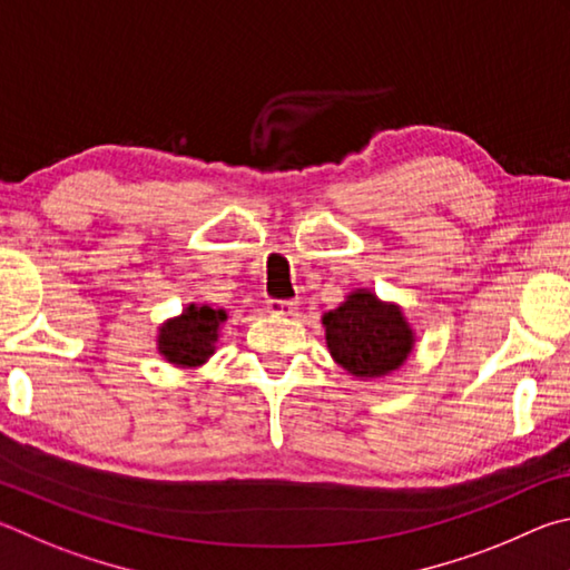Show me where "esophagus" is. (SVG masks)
<instances>
[{"instance_id":"esophagus-1","label":"esophagus","mask_w":570,"mask_h":570,"mask_svg":"<svg viewBox=\"0 0 570 570\" xmlns=\"http://www.w3.org/2000/svg\"><path fill=\"white\" fill-rule=\"evenodd\" d=\"M297 311H301V303H297V301H269L267 303V313H273V315L291 317Z\"/></svg>"}]
</instances>
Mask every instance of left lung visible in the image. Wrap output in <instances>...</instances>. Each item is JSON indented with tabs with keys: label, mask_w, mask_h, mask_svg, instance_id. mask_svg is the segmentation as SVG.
<instances>
[{
	"label": "left lung",
	"mask_w": 570,
	"mask_h": 570,
	"mask_svg": "<svg viewBox=\"0 0 570 570\" xmlns=\"http://www.w3.org/2000/svg\"><path fill=\"white\" fill-rule=\"evenodd\" d=\"M321 321L333 361L355 381H377L401 371L415 347V331L403 307L381 301L367 287H355Z\"/></svg>",
	"instance_id": "1"
}]
</instances>
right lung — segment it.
Returning <instances> with one entry per match:
<instances>
[{"instance_id": "obj_1", "label": "right lung", "mask_w": 570, "mask_h": 570, "mask_svg": "<svg viewBox=\"0 0 570 570\" xmlns=\"http://www.w3.org/2000/svg\"><path fill=\"white\" fill-rule=\"evenodd\" d=\"M225 321L223 307L187 303L183 313L157 327V353L179 371H197L215 355Z\"/></svg>"}]
</instances>
